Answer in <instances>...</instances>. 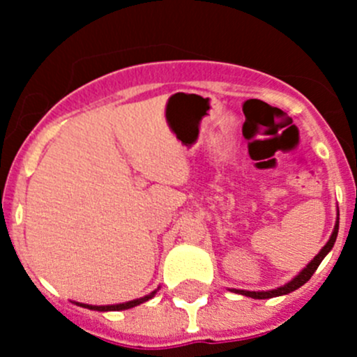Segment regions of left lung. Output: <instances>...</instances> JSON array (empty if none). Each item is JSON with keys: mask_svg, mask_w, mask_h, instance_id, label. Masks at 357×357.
Wrapping results in <instances>:
<instances>
[{"mask_svg": "<svg viewBox=\"0 0 357 357\" xmlns=\"http://www.w3.org/2000/svg\"><path fill=\"white\" fill-rule=\"evenodd\" d=\"M337 235H338V221H337V225H335L333 233H332V236H330L328 242H326V245L319 250V254L316 255L311 262H309L307 268L302 269V271L298 273V276H295V278L291 280L290 283H287V285L280 287V289H276V290H268V291H248V290H235V291H238V294L247 295V297H252V298H271V297H278V295H285V294H290V291L297 290L298 287H302L305 282H309V280H311V276L314 275V271L318 269V266L321 264V261L325 259V255L332 250L335 240H337Z\"/></svg>", "mask_w": 357, "mask_h": 357, "instance_id": "obj_1", "label": "left lung"}]
</instances>
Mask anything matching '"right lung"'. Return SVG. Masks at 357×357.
<instances>
[{
    "instance_id": "1",
    "label": "right lung",
    "mask_w": 357,
    "mask_h": 357,
    "mask_svg": "<svg viewBox=\"0 0 357 357\" xmlns=\"http://www.w3.org/2000/svg\"><path fill=\"white\" fill-rule=\"evenodd\" d=\"M153 295H155V291L150 295H146V297H142V298H136V301H129L126 302V304H115V305H88V304H81L82 307H88V309H93V311H124V309H129V307H135V305L142 304V302L149 301V298H152Z\"/></svg>"
}]
</instances>
